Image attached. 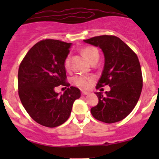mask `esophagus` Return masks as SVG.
Returning <instances> with one entry per match:
<instances>
[{"label": "esophagus", "instance_id": "1", "mask_svg": "<svg viewBox=\"0 0 159 159\" xmlns=\"http://www.w3.org/2000/svg\"><path fill=\"white\" fill-rule=\"evenodd\" d=\"M89 94V91H81V94H82V95H87V94Z\"/></svg>", "mask_w": 159, "mask_h": 159}]
</instances>
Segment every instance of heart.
I'll use <instances>...</instances> for the list:
<instances>
[{"label":"heart","instance_id":"1","mask_svg":"<svg viewBox=\"0 0 159 159\" xmlns=\"http://www.w3.org/2000/svg\"><path fill=\"white\" fill-rule=\"evenodd\" d=\"M82 54H84V57L88 59L90 63H92L95 60L98 59L99 54L98 50L94 47L91 46H88V47L84 48L81 51ZM64 67L67 70L70 69V56H67L64 61ZM93 81L92 77L90 76H84V75H76L73 78L72 81L74 84L81 89H89L91 86V82Z\"/></svg>","mask_w":159,"mask_h":159}]
</instances>
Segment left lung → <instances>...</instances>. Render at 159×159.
Listing matches in <instances>:
<instances>
[{"mask_svg":"<svg viewBox=\"0 0 159 159\" xmlns=\"http://www.w3.org/2000/svg\"><path fill=\"white\" fill-rule=\"evenodd\" d=\"M84 41L100 48L105 55L104 69L96 89L105 85L111 89L104 94L94 92L98 104L91 108V115L108 124L121 121L134 109L142 92L143 80L139 58L116 36L101 35Z\"/></svg>","mask_w":159,"mask_h":159,"instance_id":"obj_1","label":"left lung"}]
</instances>
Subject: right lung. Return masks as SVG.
<instances>
[{"mask_svg":"<svg viewBox=\"0 0 159 159\" xmlns=\"http://www.w3.org/2000/svg\"><path fill=\"white\" fill-rule=\"evenodd\" d=\"M70 43L45 39L35 44L22 60L18 69V94L24 108L38 124L54 128L69 118L73 103L81 97L78 88L66 81L64 61ZM68 87L62 95L54 89Z\"/></svg>","mask_w":159,"mask_h":159,"instance_id":"1","label":"right lung"}]
</instances>
